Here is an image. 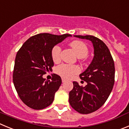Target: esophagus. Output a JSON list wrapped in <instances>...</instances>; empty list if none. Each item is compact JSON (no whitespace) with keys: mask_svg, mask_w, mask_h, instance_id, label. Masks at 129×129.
Masks as SVG:
<instances>
[{"mask_svg":"<svg viewBox=\"0 0 129 129\" xmlns=\"http://www.w3.org/2000/svg\"><path fill=\"white\" fill-rule=\"evenodd\" d=\"M62 81L63 83H64V82H66L67 81V80L66 78H62Z\"/></svg>","mask_w":129,"mask_h":129,"instance_id":"esophagus-1","label":"esophagus"}]
</instances>
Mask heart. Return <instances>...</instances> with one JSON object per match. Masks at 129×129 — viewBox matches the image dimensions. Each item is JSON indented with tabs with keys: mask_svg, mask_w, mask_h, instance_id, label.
I'll return each mask as SVG.
<instances>
[{
	"mask_svg": "<svg viewBox=\"0 0 129 129\" xmlns=\"http://www.w3.org/2000/svg\"><path fill=\"white\" fill-rule=\"evenodd\" d=\"M73 51L75 52L76 56L78 58H83L87 56L89 50L85 43L80 40H73L70 43ZM61 47L59 46H55L51 51V56L53 61L58 62L60 60ZM56 72L59 75L66 78H70L74 75L80 72L79 67L76 66H69L62 64L56 68Z\"/></svg>",
	"mask_w": 129,
	"mask_h": 129,
	"instance_id": "b5f03b06",
	"label": "heart"
}]
</instances>
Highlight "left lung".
Listing matches in <instances>:
<instances>
[{"mask_svg": "<svg viewBox=\"0 0 129 129\" xmlns=\"http://www.w3.org/2000/svg\"><path fill=\"white\" fill-rule=\"evenodd\" d=\"M74 37L92 42L94 57L87 68L80 75L81 80L87 82L86 85L80 86L77 82H73L69 102L79 113L89 114L104 105L112 91L115 75L114 63L109 49L100 39L91 35Z\"/></svg>", "mask_w": 129, "mask_h": 129, "instance_id": "obj_1", "label": "left lung"}]
</instances>
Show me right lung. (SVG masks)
I'll return each instance as SVG.
<instances>
[{"mask_svg": "<svg viewBox=\"0 0 129 129\" xmlns=\"http://www.w3.org/2000/svg\"><path fill=\"white\" fill-rule=\"evenodd\" d=\"M69 37L72 36L36 35L26 40L17 52L13 80L20 98L29 107L40 110L53 103L62 79L53 74L51 80H48L43 75L54 66L52 49Z\"/></svg>", "mask_w": 129, "mask_h": 129, "instance_id": "right-lung-1", "label": "right lung"}]
</instances>
